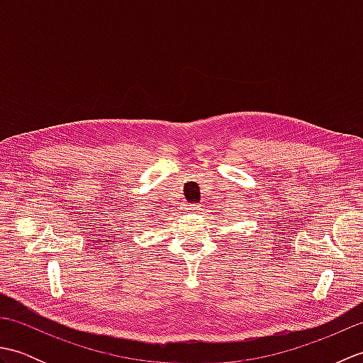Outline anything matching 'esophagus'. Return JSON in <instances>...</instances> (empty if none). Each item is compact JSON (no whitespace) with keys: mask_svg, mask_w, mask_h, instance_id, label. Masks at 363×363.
I'll list each match as a JSON object with an SVG mask.
<instances>
[{"mask_svg":"<svg viewBox=\"0 0 363 363\" xmlns=\"http://www.w3.org/2000/svg\"><path fill=\"white\" fill-rule=\"evenodd\" d=\"M187 211L189 212H196V211H199V206H195V204L194 206H189Z\"/></svg>","mask_w":363,"mask_h":363,"instance_id":"34e87169","label":"esophagus"}]
</instances>
